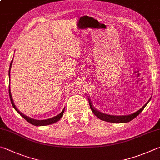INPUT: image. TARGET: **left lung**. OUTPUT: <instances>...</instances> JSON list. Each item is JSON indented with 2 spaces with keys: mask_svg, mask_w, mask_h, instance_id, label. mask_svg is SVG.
Wrapping results in <instances>:
<instances>
[{
  "mask_svg": "<svg viewBox=\"0 0 160 160\" xmlns=\"http://www.w3.org/2000/svg\"><path fill=\"white\" fill-rule=\"evenodd\" d=\"M151 99V98L148 100V101L145 104V105L142 107V108L138 110V111H136V112L133 113V114L128 115H108V114H105V113H102L99 111H98L97 110H96L94 107L92 106V103H91V100L89 99V106L90 108H91L92 111L93 113L97 116L98 118H99L100 120L106 121V122H113V123H126V122H129V121L132 120L134 119L135 118L137 117V116L140 114V113L142 112V110L144 109L145 107L146 106V105L150 101Z\"/></svg>",
  "mask_w": 160,
  "mask_h": 160,
  "instance_id": "obj_1",
  "label": "left lung"
}]
</instances>
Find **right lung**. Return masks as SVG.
<instances>
[{
    "label": "right lung",
    "mask_w": 160,
    "mask_h": 160,
    "mask_svg": "<svg viewBox=\"0 0 160 160\" xmlns=\"http://www.w3.org/2000/svg\"><path fill=\"white\" fill-rule=\"evenodd\" d=\"M12 62L10 63V68H9V79H10V70H11V67H12ZM9 95H10V101H11V103H12V105L13 108L16 110V111L19 113V115L22 116V117L24 118L26 120H27L28 122H29L30 124H33V125L35 126H45V125H49V124H53L59 121L61 118L63 116V112H64V109L62 110V112L59 113L58 115L54 116L53 118H51L50 119H47V120H35V119L33 118H31L29 117H28V116H26L25 115L23 114L22 112H21L19 111V110L16 108L15 105H14V101L12 100V94H11V92H10V85H9Z\"/></svg>",
    "instance_id": "right-lung-1"
}]
</instances>
